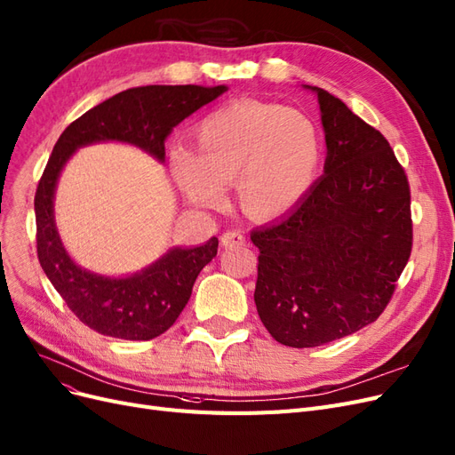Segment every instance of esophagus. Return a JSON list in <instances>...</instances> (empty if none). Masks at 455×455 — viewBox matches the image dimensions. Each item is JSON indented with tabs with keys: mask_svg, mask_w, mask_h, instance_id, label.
Masks as SVG:
<instances>
[{
	"mask_svg": "<svg viewBox=\"0 0 455 455\" xmlns=\"http://www.w3.org/2000/svg\"><path fill=\"white\" fill-rule=\"evenodd\" d=\"M243 243H245V236L240 230H228L221 236L223 247H236V245H243Z\"/></svg>",
	"mask_w": 455,
	"mask_h": 455,
	"instance_id": "esophagus-1",
	"label": "esophagus"
}]
</instances>
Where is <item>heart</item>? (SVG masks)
Segmentation results:
<instances>
[{
  "label": "heart",
  "instance_id": "obj_1",
  "mask_svg": "<svg viewBox=\"0 0 455 455\" xmlns=\"http://www.w3.org/2000/svg\"><path fill=\"white\" fill-rule=\"evenodd\" d=\"M195 154L178 148L171 172L181 195L215 208L234 181L238 204L267 221L296 208L323 163V137L309 116L275 103L238 100L208 114L193 129Z\"/></svg>",
  "mask_w": 455,
  "mask_h": 455
}]
</instances>
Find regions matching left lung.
<instances>
[{
  "label": "left lung",
  "instance_id": "1",
  "mask_svg": "<svg viewBox=\"0 0 455 455\" xmlns=\"http://www.w3.org/2000/svg\"><path fill=\"white\" fill-rule=\"evenodd\" d=\"M324 174L277 223L251 232L255 304L281 345L321 347L375 323L412 249L411 189L388 140L323 88Z\"/></svg>",
  "mask_w": 455,
  "mask_h": 455
}]
</instances>
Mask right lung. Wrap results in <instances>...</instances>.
<instances>
[{
	"mask_svg": "<svg viewBox=\"0 0 455 455\" xmlns=\"http://www.w3.org/2000/svg\"><path fill=\"white\" fill-rule=\"evenodd\" d=\"M227 86H142L117 93L82 114L58 139L36 193L37 257L65 304L92 330L127 341H148L171 328L193 284L217 255V238L198 247H172L144 270L107 277L84 270L67 253L56 228L54 193L65 163L82 146L125 142L164 163V140Z\"/></svg>",
	"mask_w": 455,
	"mask_h": 455,
	"instance_id": "1",
	"label": "right lung"
}]
</instances>
